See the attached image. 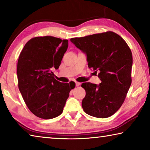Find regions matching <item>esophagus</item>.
Masks as SVG:
<instances>
[{
	"instance_id": "esophagus-1",
	"label": "esophagus",
	"mask_w": 150,
	"mask_h": 150,
	"mask_svg": "<svg viewBox=\"0 0 150 150\" xmlns=\"http://www.w3.org/2000/svg\"><path fill=\"white\" fill-rule=\"evenodd\" d=\"M75 85H76V86H77V87H79V86L81 85V83H79V82H75Z\"/></svg>"
}]
</instances>
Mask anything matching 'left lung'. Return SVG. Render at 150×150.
Wrapping results in <instances>:
<instances>
[{
	"label": "left lung",
	"instance_id": "8db88e82",
	"mask_svg": "<svg viewBox=\"0 0 150 150\" xmlns=\"http://www.w3.org/2000/svg\"><path fill=\"white\" fill-rule=\"evenodd\" d=\"M71 41L87 54L88 67L98 71L101 83H83L86 95L82 107L87 115L105 118L113 115L122 105L132 83V54L122 38L108 31Z\"/></svg>",
	"mask_w": 150,
	"mask_h": 150
}]
</instances>
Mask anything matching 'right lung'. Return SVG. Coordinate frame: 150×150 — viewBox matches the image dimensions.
Here are the masks:
<instances>
[{
    "label": "right lung",
    "mask_w": 150,
    "mask_h": 150,
    "mask_svg": "<svg viewBox=\"0 0 150 150\" xmlns=\"http://www.w3.org/2000/svg\"><path fill=\"white\" fill-rule=\"evenodd\" d=\"M68 47V40L50 36L35 37L25 44L17 65L18 88L29 110L38 117L52 119L62 113L72 83L54 78Z\"/></svg>",
    "instance_id": "obj_1"
}]
</instances>
